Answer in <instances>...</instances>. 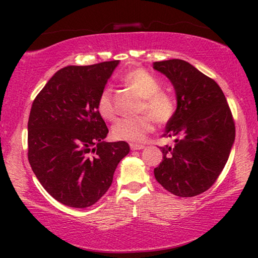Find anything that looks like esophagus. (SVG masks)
<instances>
[{
	"mask_svg": "<svg viewBox=\"0 0 258 258\" xmlns=\"http://www.w3.org/2000/svg\"><path fill=\"white\" fill-rule=\"evenodd\" d=\"M130 147L132 150H141L145 148V145H140V143H131Z\"/></svg>",
	"mask_w": 258,
	"mask_h": 258,
	"instance_id": "1",
	"label": "esophagus"
}]
</instances>
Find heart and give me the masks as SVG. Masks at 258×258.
Instances as JSON below:
<instances>
[{
  "mask_svg": "<svg viewBox=\"0 0 258 258\" xmlns=\"http://www.w3.org/2000/svg\"><path fill=\"white\" fill-rule=\"evenodd\" d=\"M125 85L143 98L140 113L145 115L137 118H125L113 125L112 137L118 141L139 142L154 130V120L165 125L175 116L176 103L171 94L161 90V83L156 76L146 69L137 68L125 74L121 78ZM97 109L100 116L107 120H115L117 108L111 89H104L100 93Z\"/></svg>",
  "mask_w": 258,
  "mask_h": 258,
  "instance_id": "obj_1",
  "label": "heart"
}]
</instances>
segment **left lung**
Listing matches in <instances>:
<instances>
[{
	"label": "left lung",
	"mask_w": 258,
	"mask_h": 258,
	"mask_svg": "<svg viewBox=\"0 0 258 258\" xmlns=\"http://www.w3.org/2000/svg\"><path fill=\"white\" fill-rule=\"evenodd\" d=\"M154 68L169 78L177 98L165 132L175 143L160 147L155 177L177 197H194L216 182L228 161L235 138L232 112L217 83L186 61H156Z\"/></svg>",
	"instance_id": "obj_1"
}]
</instances>
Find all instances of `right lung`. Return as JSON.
I'll return each mask as SVG.
<instances>
[{
	"label": "right lung",
	"mask_w": 258,
	"mask_h": 258,
	"mask_svg": "<svg viewBox=\"0 0 258 258\" xmlns=\"http://www.w3.org/2000/svg\"><path fill=\"white\" fill-rule=\"evenodd\" d=\"M118 60L56 72L34 99L28 118V161L43 187L69 207L92 206L130 152L125 141L104 142L97 109Z\"/></svg>",
	"instance_id": "right-lung-1"
}]
</instances>
